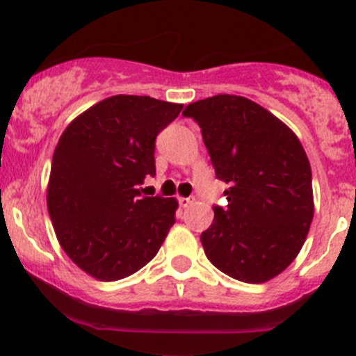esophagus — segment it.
<instances>
[{
    "label": "esophagus",
    "mask_w": 356,
    "mask_h": 356,
    "mask_svg": "<svg viewBox=\"0 0 356 356\" xmlns=\"http://www.w3.org/2000/svg\"><path fill=\"white\" fill-rule=\"evenodd\" d=\"M194 203V197H179V204H181L182 208H188L189 204Z\"/></svg>",
    "instance_id": "esophagus-1"
}]
</instances>
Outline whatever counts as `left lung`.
Here are the masks:
<instances>
[{
    "label": "left lung",
    "mask_w": 356,
    "mask_h": 356,
    "mask_svg": "<svg viewBox=\"0 0 356 356\" xmlns=\"http://www.w3.org/2000/svg\"><path fill=\"white\" fill-rule=\"evenodd\" d=\"M200 124L228 204L201 234L207 257L244 283H266L290 266L314 218L312 170L300 140L275 114L241 95L186 107Z\"/></svg>",
    "instance_id": "obj_1"
}]
</instances>
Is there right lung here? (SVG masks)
<instances>
[{
	"label": "right lung",
	"mask_w": 356,
	"mask_h": 356,
	"mask_svg": "<svg viewBox=\"0 0 356 356\" xmlns=\"http://www.w3.org/2000/svg\"><path fill=\"white\" fill-rule=\"evenodd\" d=\"M182 104L112 95L63 131L47 182L56 237L81 271L99 282L133 275L156 256L175 223V197L141 196L155 175V138Z\"/></svg>",
	"instance_id": "obj_1"
}]
</instances>
